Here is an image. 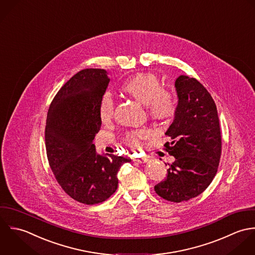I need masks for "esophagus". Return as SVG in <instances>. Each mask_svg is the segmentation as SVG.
<instances>
[{"instance_id":"1","label":"esophagus","mask_w":255,"mask_h":255,"mask_svg":"<svg viewBox=\"0 0 255 255\" xmlns=\"http://www.w3.org/2000/svg\"><path fill=\"white\" fill-rule=\"evenodd\" d=\"M134 160L137 161V162H139V163H145V162L148 161V159H147L146 157H135Z\"/></svg>"}]
</instances>
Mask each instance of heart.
I'll list each match as a JSON object with an SVG mask.
<instances>
[{"mask_svg": "<svg viewBox=\"0 0 255 255\" xmlns=\"http://www.w3.org/2000/svg\"><path fill=\"white\" fill-rule=\"evenodd\" d=\"M121 91L146 105L151 117L158 121L172 119L177 111V100L173 93L162 89L157 76L151 73H139L126 80L120 87ZM114 101L109 95H104L100 102V117L107 122L113 117ZM148 129H139L126 134L125 139L132 147H139L144 139L150 136Z\"/></svg>", "mask_w": 255, "mask_h": 255, "instance_id": "heart-1", "label": "heart"}]
</instances>
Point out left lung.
Instances as JSON below:
<instances>
[{
    "instance_id": "left-lung-1",
    "label": "left lung",
    "mask_w": 255,
    "mask_h": 255,
    "mask_svg": "<svg viewBox=\"0 0 255 255\" xmlns=\"http://www.w3.org/2000/svg\"><path fill=\"white\" fill-rule=\"evenodd\" d=\"M178 103L174 120L165 132L171 142L163 146L175 157L166 177L154 186L161 198L179 203L200 195L215 177L222 152L217 106L196 79L175 81Z\"/></svg>"
}]
</instances>
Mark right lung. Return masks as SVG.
Here are the masks:
<instances>
[{
  "label": "right lung",
  "mask_w": 255,
  "mask_h": 255,
  "mask_svg": "<svg viewBox=\"0 0 255 255\" xmlns=\"http://www.w3.org/2000/svg\"><path fill=\"white\" fill-rule=\"evenodd\" d=\"M103 69H85L57 93L48 109L45 146L62 189L74 200L102 203L117 189V172L131 159L99 154L93 143L102 126L100 102L109 84Z\"/></svg>",
  "instance_id": "right-lung-1"
}]
</instances>
